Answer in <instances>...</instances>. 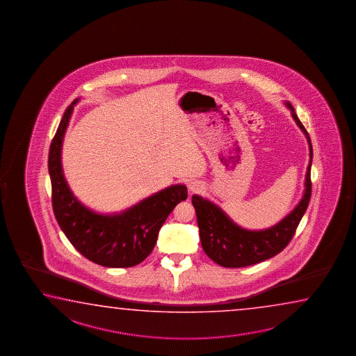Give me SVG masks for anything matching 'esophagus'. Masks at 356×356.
Wrapping results in <instances>:
<instances>
[{"label":"esophagus","instance_id":"obj_1","mask_svg":"<svg viewBox=\"0 0 356 356\" xmlns=\"http://www.w3.org/2000/svg\"><path fill=\"white\" fill-rule=\"evenodd\" d=\"M188 187H189L191 192L198 193V192H200V191L203 189V184L199 181H189V184H188Z\"/></svg>","mask_w":356,"mask_h":356}]
</instances>
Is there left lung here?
<instances>
[{
	"label": "left lung",
	"mask_w": 356,
	"mask_h": 356,
	"mask_svg": "<svg viewBox=\"0 0 356 356\" xmlns=\"http://www.w3.org/2000/svg\"><path fill=\"white\" fill-rule=\"evenodd\" d=\"M286 106L296 124L302 129L310 149V162L305 177V191L302 200L291 213L274 227L264 230H247L230 219L218 205L199 195L192 197L199 227L200 243L205 254L219 266L225 268H243L270 259L289 244L296 234L312 197L310 168L313 159V147L305 127L298 118L296 109L289 102Z\"/></svg>",
	"instance_id": "1"
}]
</instances>
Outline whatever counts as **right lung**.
Here are the masks:
<instances>
[{"label":"right lung","instance_id":"1","mask_svg":"<svg viewBox=\"0 0 356 356\" xmlns=\"http://www.w3.org/2000/svg\"><path fill=\"white\" fill-rule=\"evenodd\" d=\"M77 102L79 98L68 106L49 145L54 217L67 239L90 261L107 268L137 266L152 253L159 229L170 211L188 198L187 187L170 186L113 216H103L86 208L68 187L60 163L62 140Z\"/></svg>","mask_w":356,"mask_h":356}]
</instances>
